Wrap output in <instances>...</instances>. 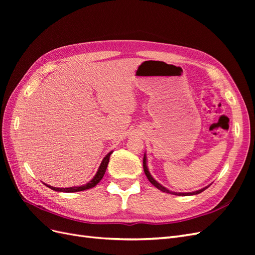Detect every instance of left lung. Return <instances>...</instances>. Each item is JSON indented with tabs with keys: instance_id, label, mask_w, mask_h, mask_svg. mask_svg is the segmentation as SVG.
Listing matches in <instances>:
<instances>
[{
	"instance_id": "1",
	"label": "left lung",
	"mask_w": 255,
	"mask_h": 255,
	"mask_svg": "<svg viewBox=\"0 0 255 255\" xmlns=\"http://www.w3.org/2000/svg\"><path fill=\"white\" fill-rule=\"evenodd\" d=\"M143 170H144V173H145L146 177H148V180L151 182L152 185H154V186H155L157 189H159V190H161V191L168 192V194H172V195H176V196H192V195H198V194H200V192H202L203 190H205L208 186H210V185H208V186H206V187H204V188H201V189L196 190V191H192V192H174V191L169 190L168 188L164 187L163 185L159 184V183L151 175V173L149 172L148 165H146V155H145V153H144V155H143Z\"/></svg>"
}]
</instances>
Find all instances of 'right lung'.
Masks as SVG:
<instances>
[{"mask_svg": "<svg viewBox=\"0 0 255 255\" xmlns=\"http://www.w3.org/2000/svg\"><path fill=\"white\" fill-rule=\"evenodd\" d=\"M112 153H113V151H111L109 154H106V156L102 159L101 164H100V166L98 168V171L95 174V176L92 177V179L88 183H86L85 185H82V186H73V187H68V188H59V187H53V186H51V185L44 184V183L43 184L47 187H49V188H51L53 190H55V191H60V192H76V191H83V190H86V189L95 187L96 185L102 180V177L105 174L106 168H107V165H109L110 156H111Z\"/></svg>", "mask_w": 255, "mask_h": 255, "instance_id": "add662e5", "label": "right lung"}]
</instances>
